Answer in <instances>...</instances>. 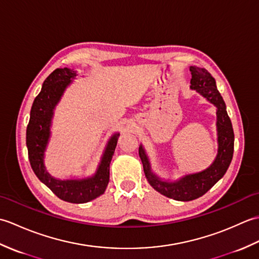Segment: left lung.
Wrapping results in <instances>:
<instances>
[{
	"label": "left lung",
	"mask_w": 259,
	"mask_h": 259,
	"mask_svg": "<svg viewBox=\"0 0 259 259\" xmlns=\"http://www.w3.org/2000/svg\"><path fill=\"white\" fill-rule=\"evenodd\" d=\"M190 88L206 98L217 108L218 153L214 161L200 172L186 175L177 181H163L151 171L149 159L142 146L139 147V156L144 164V171L148 183L161 195L179 201H190L205 195L219 179L224 177L233 159L234 130L226 104L219 93L216 81L206 69L190 67Z\"/></svg>",
	"instance_id": "1"
}]
</instances>
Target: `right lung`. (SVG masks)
<instances>
[{"label": "right lung", "mask_w": 259, "mask_h": 259, "mask_svg": "<svg viewBox=\"0 0 259 259\" xmlns=\"http://www.w3.org/2000/svg\"><path fill=\"white\" fill-rule=\"evenodd\" d=\"M76 76L72 69H57L43 82L41 92L32 104L26 128V147L33 171L60 199L72 203H84L101 196L109 183V170L120 134L110 138L96 174L84 179L60 180L50 176L45 167V151L50 139V126L54 108L63 92Z\"/></svg>", "instance_id": "1"}]
</instances>
